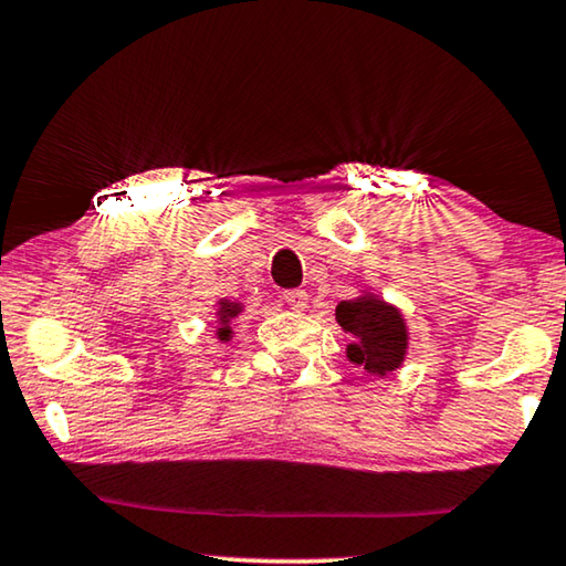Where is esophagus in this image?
<instances>
[{
  "label": "esophagus",
  "instance_id": "34e87169",
  "mask_svg": "<svg viewBox=\"0 0 566 566\" xmlns=\"http://www.w3.org/2000/svg\"><path fill=\"white\" fill-rule=\"evenodd\" d=\"M282 297H284L286 305H290V310H297V313H300V310L307 307V292L305 290H286Z\"/></svg>",
  "mask_w": 566,
  "mask_h": 566
}]
</instances>
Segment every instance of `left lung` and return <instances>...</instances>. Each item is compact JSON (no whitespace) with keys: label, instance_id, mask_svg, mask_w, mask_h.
<instances>
[{"label":"left lung","instance_id":"left-lung-1","mask_svg":"<svg viewBox=\"0 0 566 566\" xmlns=\"http://www.w3.org/2000/svg\"><path fill=\"white\" fill-rule=\"evenodd\" d=\"M336 323L348 336V361L364 366L374 377L400 369L408 354V325L395 305L366 292L356 300L338 302Z\"/></svg>","mask_w":566,"mask_h":566}]
</instances>
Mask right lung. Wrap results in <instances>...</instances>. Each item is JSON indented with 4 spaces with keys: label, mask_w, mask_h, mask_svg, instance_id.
<instances>
[{
    "label": "right lung",
    "mask_w": 566,
    "mask_h": 566,
    "mask_svg": "<svg viewBox=\"0 0 566 566\" xmlns=\"http://www.w3.org/2000/svg\"><path fill=\"white\" fill-rule=\"evenodd\" d=\"M241 313H243L241 302H230V300L220 302V307H218V323L220 325H218V333H214V336H218L222 344L233 338V328H230V321H233V317L241 315Z\"/></svg>",
    "instance_id": "obj_1"
}]
</instances>
